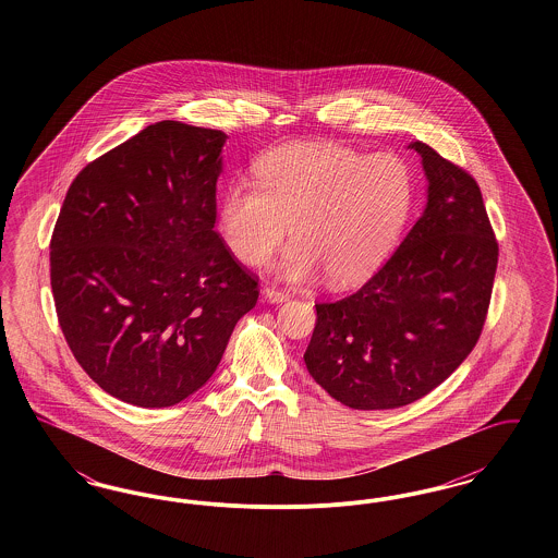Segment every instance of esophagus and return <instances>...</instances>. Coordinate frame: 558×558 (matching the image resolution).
<instances>
[{"label":"esophagus","mask_w":558,"mask_h":558,"mask_svg":"<svg viewBox=\"0 0 558 558\" xmlns=\"http://www.w3.org/2000/svg\"><path fill=\"white\" fill-rule=\"evenodd\" d=\"M264 299H267L269 303H282V301L289 299V292L280 291V289H276V287H266V289H264Z\"/></svg>","instance_id":"34e87169"}]
</instances>
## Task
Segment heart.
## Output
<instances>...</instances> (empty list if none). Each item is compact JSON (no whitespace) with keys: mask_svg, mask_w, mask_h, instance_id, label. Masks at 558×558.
<instances>
[{"mask_svg":"<svg viewBox=\"0 0 558 558\" xmlns=\"http://www.w3.org/2000/svg\"><path fill=\"white\" fill-rule=\"evenodd\" d=\"M414 207L410 167L393 155H368L343 144H289L257 162V182L226 187L217 228L246 266H262L284 242L289 280L324 269L349 287L385 262Z\"/></svg>","mask_w":558,"mask_h":558,"instance_id":"1","label":"heart"}]
</instances>
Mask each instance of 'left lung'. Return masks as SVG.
<instances>
[{
	"instance_id": "1",
	"label": "left lung",
	"mask_w": 558,
	"mask_h": 558,
	"mask_svg": "<svg viewBox=\"0 0 558 558\" xmlns=\"http://www.w3.org/2000/svg\"><path fill=\"white\" fill-rule=\"evenodd\" d=\"M421 219L371 280L316 305L303 355L330 398L353 410H391L425 398L477 345L498 267L483 196L473 175L423 142Z\"/></svg>"
}]
</instances>
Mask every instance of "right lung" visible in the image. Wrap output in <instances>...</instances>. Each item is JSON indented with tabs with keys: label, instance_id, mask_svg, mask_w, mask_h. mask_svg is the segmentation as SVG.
I'll use <instances>...</instances> for the list:
<instances>
[{
	"label": "right lung",
	"instance_id": "obj_1",
	"mask_svg": "<svg viewBox=\"0 0 558 558\" xmlns=\"http://www.w3.org/2000/svg\"><path fill=\"white\" fill-rule=\"evenodd\" d=\"M226 133L160 121L92 160L50 242L62 335L108 396L175 405L213 376L257 303V278L215 232Z\"/></svg>",
	"mask_w": 558,
	"mask_h": 558
}]
</instances>
